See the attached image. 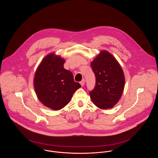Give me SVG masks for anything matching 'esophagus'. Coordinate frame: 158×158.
I'll list each match as a JSON object with an SVG mask.
<instances>
[{"label":"esophagus","mask_w":158,"mask_h":158,"mask_svg":"<svg viewBox=\"0 0 158 158\" xmlns=\"http://www.w3.org/2000/svg\"><path fill=\"white\" fill-rule=\"evenodd\" d=\"M85 80L83 79V80H82V81H80V85H81V86L83 87V86H84V85H85Z\"/></svg>","instance_id":"34e87169"}]
</instances>
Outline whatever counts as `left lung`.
I'll use <instances>...</instances> for the list:
<instances>
[{
	"mask_svg": "<svg viewBox=\"0 0 158 158\" xmlns=\"http://www.w3.org/2000/svg\"><path fill=\"white\" fill-rule=\"evenodd\" d=\"M96 83L90 92L91 100L100 109H110L121 98L125 87L123 69L111 53L102 50L91 62Z\"/></svg>",
	"mask_w": 158,
	"mask_h": 158,
	"instance_id": "obj_1",
	"label": "left lung"
}]
</instances>
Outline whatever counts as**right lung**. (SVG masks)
Returning <instances> with one entry per match:
<instances>
[{"instance_id": "obj_1", "label": "right lung", "mask_w": 158, "mask_h": 158, "mask_svg": "<svg viewBox=\"0 0 158 158\" xmlns=\"http://www.w3.org/2000/svg\"><path fill=\"white\" fill-rule=\"evenodd\" d=\"M65 60L55 53L43 59L35 73L33 85L39 100L46 107L58 111L66 106L73 93L81 87L72 73L64 68Z\"/></svg>"}]
</instances>
